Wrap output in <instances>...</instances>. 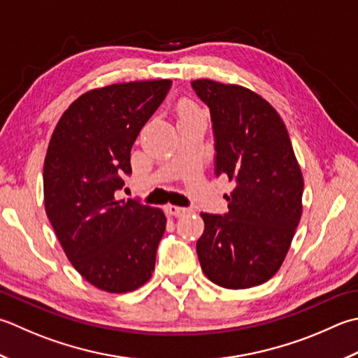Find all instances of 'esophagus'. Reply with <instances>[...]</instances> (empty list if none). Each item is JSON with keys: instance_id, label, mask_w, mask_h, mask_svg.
I'll return each mask as SVG.
<instances>
[{"instance_id": "obj_1", "label": "esophagus", "mask_w": 358, "mask_h": 358, "mask_svg": "<svg viewBox=\"0 0 358 358\" xmlns=\"http://www.w3.org/2000/svg\"><path fill=\"white\" fill-rule=\"evenodd\" d=\"M164 211L169 214V215H173V217H180L187 213V209L183 208V206H177V205H166L164 206Z\"/></svg>"}]
</instances>
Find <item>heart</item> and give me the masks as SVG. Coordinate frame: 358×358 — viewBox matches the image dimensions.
Masks as SVG:
<instances>
[{
  "label": "heart",
  "mask_w": 358,
  "mask_h": 358,
  "mask_svg": "<svg viewBox=\"0 0 358 358\" xmlns=\"http://www.w3.org/2000/svg\"><path fill=\"white\" fill-rule=\"evenodd\" d=\"M180 116H186V115H191V113H195V111H199L197 108H195L194 107V105L192 103H181L180 105Z\"/></svg>",
  "instance_id": "obj_1"
}]
</instances>
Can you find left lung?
I'll return each instance as SVG.
<instances>
[{
    "label": "left lung",
    "mask_w": 358,
    "mask_h": 358,
    "mask_svg": "<svg viewBox=\"0 0 358 358\" xmlns=\"http://www.w3.org/2000/svg\"><path fill=\"white\" fill-rule=\"evenodd\" d=\"M192 88L211 110L215 173L236 187L225 215L201 213V270L225 289L267 282L281 268L303 214L304 178L282 117L261 94L209 79Z\"/></svg>",
    "instance_id": "1"
}]
</instances>
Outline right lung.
Returning a JSON list of instances; mask_svg holds the SVG:
<instances>
[{
  "label": "right lung",
  "instance_id": "1",
  "mask_svg": "<svg viewBox=\"0 0 358 358\" xmlns=\"http://www.w3.org/2000/svg\"><path fill=\"white\" fill-rule=\"evenodd\" d=\"M172 85L169 79L90 90L65 110L43 167L46 215L73 267L97 289L127 293L152 278L166 215L117 200L131 173L138 133Z\"/></svg>",
  "mask_w": 358,
  "mask_h": 358
}]
</instances>
